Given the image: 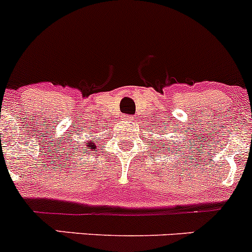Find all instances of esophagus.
I'll use <instances>...</instances> for the list:
<instances>
[{
    "label": "esophagus",
    "mask_w": 252,
    "mask_h": 252,
    "mask_svg": "<svg viewBox=\"0 0 252 252\" xmlns=\"http://www.w3.org/2000/svg\"><path fill=\"white\" fill-rule=\"evenodd\" d=\"M123 120H125V121H132V120H133V118H132L131 115H124V116H123Z\"/></svg>",
    "instance_id": "34e87169"
}]
</instances>
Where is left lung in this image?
<instances>
[{"mask_svg":"<svg viewBox=\"0 0 252 252\" xmlns=\"http://www.w3.org/2000/svg\"><path fill=\"white\" fill-rule=\"evenodd\" d=\"M168 144H170V143H168ZM173 144H175V142H173ZM176 145H177V144H176Z\"/></svg>","mask_w":252,"mask_h":252,"instance_id":"1","label":"left lung"}]
</instances>
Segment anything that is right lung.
<instances>
[{
	"label": "right lung",
	"mask_w": 252,
	"mask_h": 252,
	"mask_svg": "<svg viewBox=\"0 0 252 252\" xmlns=\"http://www.w3.org/2000/svg\"><path fill=\"white\" fill-rule=\"evenodd\" d=\"M88 138H90V137H88ZM85 148H86V149H88V150H94L95 148H97V145H95V141H92V139H90V141H87L86 143H85ZM88 154V153H87Z\"/></svg>",
	"instance_id": "obj_1"
}]
</instances>
